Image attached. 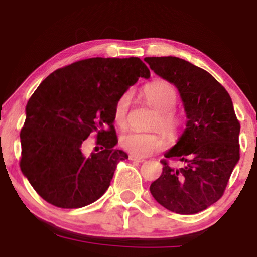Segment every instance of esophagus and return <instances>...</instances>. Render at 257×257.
<instances>
[{
	"instance_id": "34e87169",
	"label": "esophagus",
	"mask_w": 257,
	"mask_h": 257,
	"mask_svg": "<svg viewBox=\"0 0 257 257\" xmlns=\"http://www.w3.org/2000/svg\"><path fill=\"white\" fill-rule=\"evenodd\" d=\"M129 159H131V161H134V162H139V163H143V162H145V159L144 158L137 157V156H134V155H129Z\"/></svg>"
}]
</instances>
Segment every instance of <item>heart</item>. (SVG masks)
I'll return each mask as SVG.
<instances>
[{
	"label": "heart",
	"instance_id": "obj_1",
	"mask_svg": "<svg viewBox=\"0 0 257 257\" xmlns=\"http://www.w3.org/2000/svg\"><path fill=\"white\" fill-rule=\"evenodd\" d=\"M141 95L147 104L156 108L151 126L161 128L169 137H176L184 125V116L174 106L178 101V91L166 79H155L147 83L141 90ZM129 108V95L123 94L117 100L113 108V122L118 126H124ZM123 150L138 157H145L159 151L166 145L163 134L158 131L152 132H125L119 139Z\"/></svg>",
	"mask_w": 257,
	"mask_h": 257
}]
</instances>
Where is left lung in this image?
<instances>
[{
	"instance_id": "1",
	"label": "left lung",
	"mask_w": 257,
	"mask_h": 257,
	"mask_svg": "<svg viewBox=\"0 0 257 257\" xmlns=\"http://www.w3.org/2000/svg\"><path fill=\"white\" fill-rule=\"evenodd\" d=\"M145 61L178 87L188 119L176 145L161 161L163 172L150 191L173 213L197 214L225 193L240 157V123L229 94L208 71L176 57ZM169 160L180 161L182 167L170 166Z\"/></svg>"
}]
</instances>
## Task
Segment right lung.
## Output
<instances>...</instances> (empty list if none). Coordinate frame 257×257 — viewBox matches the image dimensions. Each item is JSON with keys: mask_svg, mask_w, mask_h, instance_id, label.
<instances>
[{"mask_svg": "<svg viewBox=\"0 0 257 257\" xmlns=\"http://www.w3.org/2000/svg\"><path fill=\"white\" fill-rule=\"evenodd\" d=\"M150 70L139 58H89L52 72L26 105L20 169L49 204L82 208L106 192L128 155L114 150L113 108ZM95 132L102 151L85 158L81 144Z\"/></svg>", "mask_w": 257, "mask_h": 257, "instance_id": "obj_1", "label": "right lung"}]
</instances>
